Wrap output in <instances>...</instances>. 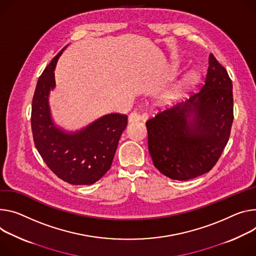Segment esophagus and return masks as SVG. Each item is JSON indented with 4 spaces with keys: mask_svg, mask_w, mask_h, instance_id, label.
I'll return each instance as SVG.
<instances>
[{
    "mask_svg": "<svg viewBox=\"0 0 256 256\" xmlns=\"http://www.w3.org/2000/svg\"><path fill=\"white\" fill-rule=\"evenodd\" d=\"M142 120H144L143 116H141L140 114H138L136 112H132L128 115V122H140Z\"/></svg>",
    "mask_w": 256,
    "mask_h": 256,
    "instance_id": "esophagus-1",
    "label": "esophagus"
}]
</instances>
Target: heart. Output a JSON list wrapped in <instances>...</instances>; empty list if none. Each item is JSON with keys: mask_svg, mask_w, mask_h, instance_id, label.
Instances as JSON below:
<instances>
[{"mask_svg": "<svg viewBox=\"0 0 256 256\" xmlns=\"http://www.w3.org/2000/svg\"><path fill=\"white\" fill-rule=\"evenodd\" d=\"M198 80V74L195 70H190L187 74H186L164 96V99L166 101H170L176 99L178 95L180 92L186 88L190 86L191 84H193L196 80Z\"/></svg>", "mask_w": 256, "mask_h": 256, "instance_id": "obj_1", "label": "heart"}]
</instances>
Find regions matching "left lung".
<instances>
[{"label":"left lung","mask_w":256,"mask_h":256,"mask_svg":"<svg viewBox=\"0 0 256 256\" xmlns=\"http://www.w3.org/2000/svg\"><path fill=\"white\" fill-rule=\"evenodd\" d=\"M233 107L232 80L210 54L198 92L146 122L154 166L178 180L208 172L228 141Z\"/></svg>","instance_id":"1"}]
</instances>
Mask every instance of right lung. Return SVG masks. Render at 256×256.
Masks as SVG:
<instances>
[{"label": "right lung", "instance_id": "1", "mask_svg": "<svg viewBox=\"0 0 256 256\" xmlns=\"http://www.w3.org/2000/svg\"><path fill=\"white\" fill-rule=\"evenodd\" d=\"M65 48L38 78L32 106L34 141L44 164L58 178L72 184H92L109 170L128 116L106 114L76 130L55 122L49 98L56 86V64Z\"/></svg>", "mask_w": 256, "mask_h": 256}]
</instances>
